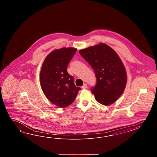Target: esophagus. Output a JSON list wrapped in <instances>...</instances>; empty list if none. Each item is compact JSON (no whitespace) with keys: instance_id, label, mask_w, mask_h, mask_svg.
I'll return each instance as SVG.
<instances>
[{"instance_id":"34e87169","label":"esophagus","mask_w":157,"mask_h":157,"mask_svg":"<svg viewBox=\"0 0 157 157\" xmlns=\"http://www.w3.org/2000/svg\"><path fill=\"white\" fill-rule=\"evenodd\" d=\"M87 88V84H83V86H82V89H86Z\"/></svg>"}]
</instances>
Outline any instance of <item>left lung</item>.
<instances>
[{"label": "left lung", "instance_id": "obj_1", "mask_svg": "<svg viewBox=\"0 0 157 157\" xmlns=\"http://www.w3.org/2000/svg\"><path fill=\"white\" fill-rule=\"evenodd\" d=\"M92 67L96 78L91 88L95 99L104 105L113 103L121 95L126 86V71L115 50L103 43L79 51Z\"/></svg>", "mask_w": 157, "mask_h": 157}]
</instances>
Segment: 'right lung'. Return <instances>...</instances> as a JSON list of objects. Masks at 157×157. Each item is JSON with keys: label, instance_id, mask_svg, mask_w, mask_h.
<instances>
[{"label": "right lung", "instance_id": "right-lung-1", "mask_svg": "<svg viewBox=\"0 0 157 157\" xmlns=\"http://www.w3.org/2000/svg\"><path fill=\"white\" fill-rule=\"evenodd\" d=\"M77 49L68 48L54 50L42 64L40 83L42 91L52 103L65 108L73 103L81 88L76 87L67 68Z\"/></svg>", "mask_w": 157, "mask_h": 157}]
</instances>
